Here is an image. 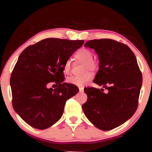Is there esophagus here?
<instances>
[{
  "mask_svg": "<svg viewBox=\"0 0 152 152\" xmlns=\"http://www.w3.org/2000/svg\"><path fill=\"white\" fill-rule=\"evenodd\" d=\"M79 92H80V93H83V88H81V87H80V88H79Z\"/></svg>",
  "mask_w": 152,
  "mask_h": 152,
  "instance_id": "34e87169",
  "label": "esophagus"
}]
</instances>
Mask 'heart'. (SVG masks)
I'll use <instances>...</instances> for the list:
<instances>
[{
    "mask_svg": "<svg viewBox=\"0 0 152 152\" xmlns=\"http://www.w3.org/2000/svg\"><path fill=\"white\" fill-rule=\"evenodd\" d=\"M76 58L81 61L85 62L83 71H95L99 69V64L96 61L94 60V54L87 48H82L76 53ZM71 70V63L67 61L64 64V71L66 74H69ZM93 78L91 72H86L81 76H73L67 78L68 83L78 87H83L89 82Z\"/></svg>",
    "mask_w": 152,
    "mask_h": 152,
    "instance_id": "b5f03b06",
    "label": "heart"
}]
</instances>
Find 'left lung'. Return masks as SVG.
Returning <instances> with one entry per match:
<instances>
[{
  "instance_id": "left-lung-1",
  "label": "left lung",
  "mask_w": 152,
  "mask_h": 152,
  "mask_svg": "<svg viewBox=\"0 0 152 152\" xmlns=\"http://www.w3.org/2000/svg\"><path fill=\"white\" fill-rule=\"evenodd\" d=\"M85 47L94 49L99 60L94 82L104 88H84L88 99L82 105L85 116L96 127L111 130L133 116L138 106L142 74L137 58L127 46L112 39L91 40Z\"/></svg>"
}]
</instances>
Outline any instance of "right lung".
Segmentation results:
<instances>
[{"label":"right lung","instance_id":"add662e5","mask_svg":"<svg viewBox=\"0 0 152 152\" xmlns=\"http://www.w3.org/2000/svg\"><path fill=\"white\" fill-rule=\"evenodd\" d=\"M83 43L46 38L20 54L10 79L12 103L15 112L31 126L46 129L56 123L66 101L78 92L76 86L64 83V67ZM50 82L58 87L48 88Z\"/></svg>","mask_w":152,"mask_h":152}]
</instances>
